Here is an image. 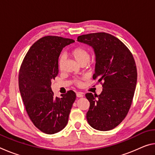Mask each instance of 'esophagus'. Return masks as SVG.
Masks as SVG:
<instances>
[{
  "label": "esophagus",
  "mask_w": 155,
  "mask_h": 155,
  "mask_svg": "<svg viewBox=\"0 0 155 155\" xmlns=\"http://www.w3.org/2000/svg\"><path fill=\"white\" fill-rule=\"evenodd\" d=\"M77 96L78 97V98H82V97H83V93H82V92H79V91H78V92H77Z\"/></svg>",
  "instance_id": "1"
}]
</instances>
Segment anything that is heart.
I'll use <instances>...</instances> for the list:
<instances>
[{
  "instance_id": "b5f03b06",
  "label": "heart",
  "mask_w": 155,
  "mask_h": 155,
  "mask_svg": "<svg viewBox=\"0 0 155 155\" xmlns=\"http://www.w3.org/2000/svg\"><path fill=\"white\" fill-rule=\"evenodd\" d=\"M71 54L72 56L74 57L76 61H77L78 64H86L87 63L89 59H90V52L87 51V49L84 47L78 46L77 47L72 50L71 51ZM64 57H61V58L59 59V68L61 69L63 67V65H64ZM77 85H81V83L80 81H77Z\"/></svg>"
}]
</instances>
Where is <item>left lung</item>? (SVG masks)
<instances>
[{
    "instance_id": "8db88e82",
    "label": "left lung",
    "mask_w": 155,
    "mask_h": 155,
    "mask_svg": "<svg viewBox=\"0 0 155 155\" xmlns=\"http://www.w3.org/2000/svg\"><path fill=\"white\" fill-rule=\"evenodd\" d=\"M77 41L93 48L96 65L94 79L103 81V91L85 96L90 105L86 114L91 127L114 129L125 118L137 85V68L129 50L119 39L106 33L80 35Z\"/></svg>"
}]
</instances>
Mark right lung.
Listing matches in <instances>:
<instances>
[{
  "instance_id": "1",
  "label": "right lung",
  "mask_w": 155,
  "mask_h": 155,
  "mask_svg": "<svg viewBox=\"0 0 155 155\" xmlns=\"http://www.w3.org/2000/svg\"><path fill=\"white\" fill-rule=\"evenodd\" d=\"M74 42L61 37H44L33 44L21 65L18 84L23 103L33 124L46 134L64 129L76 99L72 90L58 98L51 89L59 72L60 53Z\"/></svg>"
}]
</instances>
